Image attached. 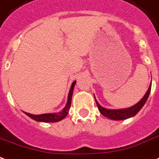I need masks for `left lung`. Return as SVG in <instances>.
<instances>
[{
  "instance_id": "obj_1",
  "label": "left lung",
  "mask_w": 159,
  "mask_h": 159,
  "mask_svg": "<svg viewBox=\"0 0 159 159\" xmlns=\"http://www.w3.org/2000/svg\"><path fill=\"white\" fill-rule=\"evenodd\" d=\"M152 83V82H151ZM151 87L152 84L149 86L148 91L146 93V94L143 96L142 99L136 103L133 106L130 107V108H126V109H110L103 108L98 103V101L95 99L97 106L98 108V110L100 111V113L103 116H105L107 118L110 119V120H126L130 117H133L134 116H136L137 113L139 112L141 109H142L143 105L145 104V103L148 98V96L150 94L151 92Z\"/></svg>"
}]
</instances>
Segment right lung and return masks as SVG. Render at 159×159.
<instances>
[{
  "label": "right lung",
  "mask_w": 159,
  "mask_h": 159,
  "mask_svg": "<svg viewBox=\"0 0 159 159\" xmlns=\"http://www.w3.org/2000/svg\"><path fill=\"white\" fill-rule=\"evenodd\" d=\"M76 81H74L71 86H70V91L68 93V98L66 106L64 107V109H62L61 111H60L58 113H49V114H43V115H32L29 113L24 112L27 116L30 117L33 120H34L36 121L39 122H58L60 120H61L63 119L67 116L68 111L70 109V103H71V97H72V93H73V89L76 84Z\"/></svg>",
  "instance_id": "add662e5"
}]
</instances>
